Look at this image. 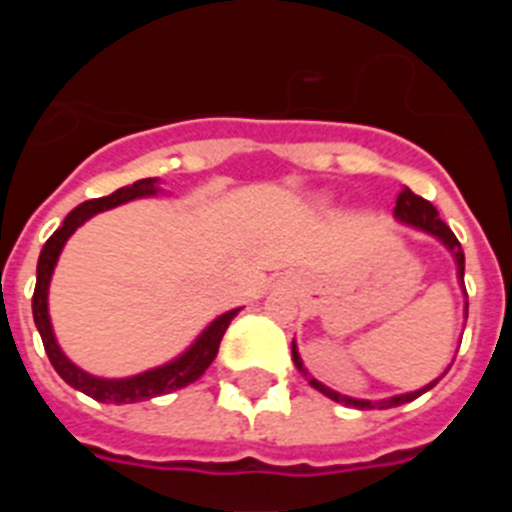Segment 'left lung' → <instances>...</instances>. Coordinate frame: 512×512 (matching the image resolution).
<instances>
[{"instance_id":"obj_1","label":"left lung","mask_w":512,"mask_h":512,"mask_svg":"<svg viewBox=\"0 0 512 512\" xmlns=\"http://www.w3.org/2000/svg\"><path fill=\"white\" fill-rule=\"evenodd\" d=\"M395 220L402 225H408V228H415V230H423V233L433 235L438 243H443L446 246V251L454 256V264H456V279H459V287L461 292H464V297H467V289H464V251H461V243L456 241V235L451 233V228L446 223H443L441 217H438V210L431 205L428 200H423V197H418V194L410 192L408 187H402V192L397 194V205H395ZM469 312V302H464V318H467ZM292 361H295V366L302 372V377L307 379V382L315 387L318 392H323L325 397H330V400L336 402H343V405H351V408H359V410H372V408H379V410H387V408H397V405H405V402H413L415 397H420L423 392L433 390L438 384V379H433V382H428L425 387H420V390L415 392H405V395H392V397H384V400H359V397H348V395H341V392L330 390V387H325L323 382H318V379L312 377L310 372L305 369V364H302V356L300 351H297V343L292 341Z\"/></svg>"}]
</instances>
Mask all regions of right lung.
Returning a JSON list of instances; mask_svg holds the SVG:
<instances>
[{
    "instance_id": "add662e5",
    "label": "right lung",
    "mask_w": 512,
    "mask_h": 512,
    "mask_svg": "<svg viewBox=\"0 0 512 512\" xmlns=\"http://www.w3.org/2000/svg\"><path fill=\"white\" fill-rule=\"evenodd\" d=\"M161 192H164V189H161V179L153 176V179H138L135 184L120 187L117 192H112L110 197L81 202L76 210H71L69 215H66L61 228H58L56 233L45 241L43 251H40L38 282H35V292H33L35 328H38L40 338H43L45 354H48V359H51L58 377H61L66 384H71L74 390L84 392V395H89L97 402L128 405V402H143L158 395H169V392L182 390V387H187V384L197 382V379L207 372V366L215 361L217 348H220V341H223L230 320L241 312V307H235V310L217 315V318L202 330L200 336L194 338L192 346H189L187 351H182L176 359L166 361V364L153 366V369H146V372H140V374H133V377H120V379L94 377V374L84 372L81 366H76L69 356L63 354L51 325V312H48V289H51V277H53V271H56L58 256H61L66 241L76 233V228H81V225L87 223L89 217L97 215V212L112 210V207H120L125 205V202L143 200V197H156V194Z\"/></svg>"
}]
</instances>
